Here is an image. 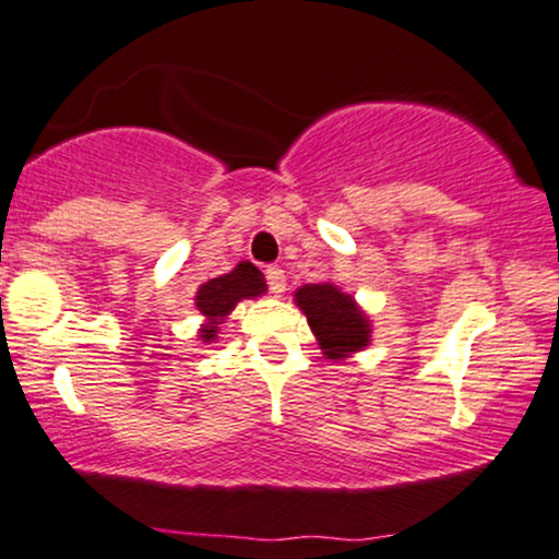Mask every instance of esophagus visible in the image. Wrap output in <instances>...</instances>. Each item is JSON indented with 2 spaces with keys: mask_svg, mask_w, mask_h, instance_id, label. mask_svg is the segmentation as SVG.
<instances>
[{
  "mask_svg": "<svg viewBox=\"0 0 559 559\" xmlns=\"http://www.w3.org/2000/svg\"><path fill=\"white\" fill-rule=\"evenodd\" d=\"M266 285H269V290L274 293V296L285 293V272H282L280 266H269L266 269Z\"/></svg>",
  "mask_w": 559,
  "mask_h": 559,
  "instance_id": "1",
  "label": "esophagus"
}]
</instances>
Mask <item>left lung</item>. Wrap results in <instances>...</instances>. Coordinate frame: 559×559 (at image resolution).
<instances>
[{"label":"left lung","instance_id":"1","mask_svg":"<svg viewBox=\"0 0 559 559\" xmlns=\"http://www.w3.org/2000/svg\"><path fill=\"white\" fill-rule=\"evenodd\" d=\"M296 304L304 309L328 359H343L350 350H359L369 343V324L364 313L356 309L354 298L330 282L304 285L296 293Z\"/></svg>","mask_w":559,"mask_h":559}]
</instances>
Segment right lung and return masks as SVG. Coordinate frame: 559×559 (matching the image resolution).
<instances>
[{
	"label": "right lung",
	"instance_id": "obj_1",
	"mask_svg": "<svg viewBox=\"0 0 559 559\" xmlns=\"http://www.w3.org/2000/svg\"><path fill=\"white\" fill-rule=\"evenodd\" d=\"M263 290H266V280H263L259 269L248 261L237 263L229 274H222V277L209 280L205 285H200L195 306L200 313L209 319V324L200 330L203 332L200 337H203V341H213V337H216L218 319L227 317V313L237 306V300L255 298L261 296Z\"/></svg>",
	"mask_w": 559,
	"mask_h": 559
}]
</instances>
